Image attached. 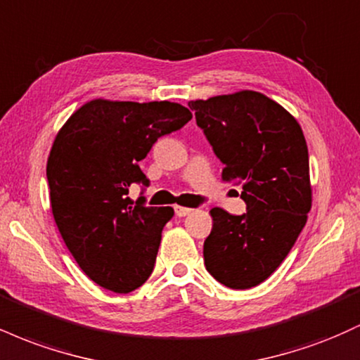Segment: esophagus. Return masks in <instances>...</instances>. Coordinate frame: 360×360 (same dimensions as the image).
I'll return each mask as SVG.
<instances>
[{"instance_id": "34e87169", "label": "esophagus", "mask_w": 360, "mask_h": 360, "mask_svg": "<svg viewBox=\"0 0 360 360\" xmlns=\"http://www.w3.org/2000/svg\"><path fill=\"white\" fill-rule=\"evenodd\" d=\"M174 212H176V214L179 218H183V217H188L189 213L193 212L191 208H184V206H174Z\"/></svg>"}]
</instances>
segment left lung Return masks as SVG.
Here are the masks:
<instances>
[{
	"label": "left lung",
	"mask_w": 360,
	"mask_h": 360,
	"mask_svg": "<svg viewBox=\"0 0 360 360\" xmlns=\"http://www.w3.org/2000/svg\"><path fill=\"white\" fill-rule=\"evenodd\" d=\"M223 162V181L242 186L247 212L213 208L206 271L223 286L249 289L286 259L311 208L308 147L300 123L257 91L189 101Z\"/></svg>",
	"instance_id": "8db88e82"
}]
</instances>
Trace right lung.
I'll use <instances>...</instances> for the list:
<instances>
[{"label":"right lung","mask_w":360,"mask_h":360,"mask_svg":"<svg viewBox=\"0 0 360 360\" xmlns=\"http://www.w3.org/2000/svg\"><path fill=\"white\" fill-rule=\"evenodd\" d=\"M193 118L169 101L93 100L60 128L47 160L53 220L84 274L101 288L130 292L154 271L171 206L128 198L131 184L148 186L139 162L157 139Z\"/></svg>","instance_id":"obj_1"}]
</instances>
